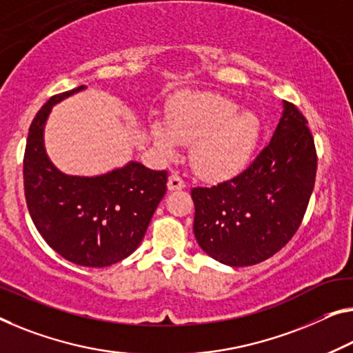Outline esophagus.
Returning <instances> with one entry per match:
<instances>
[{"label": "esophagus", "instance_id": "1", "mask_svg": "<svg viewBox=\"0 0 353 353\" xmlns=\"http://www.w3.org/2000/svg\"><path fill=\"white\" fill-rule=\"evenodd\" d=\"M170 191H180V189L186 188V183H184L183 178L178 175V173H173V175L169 176V183H167Z\"/></svg>", "mask_w": 353, "mask_h": 353}]
</instances>
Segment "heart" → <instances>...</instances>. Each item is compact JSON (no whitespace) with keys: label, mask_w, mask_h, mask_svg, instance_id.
I'll return each instance as SVG.
<instances>
[{"label":"heart","mask_w":353,"mask_h":353,"mask_svg":"<svg viewBox=\"0 0 353 353\" xmlns=\"http://www.w3.org/2000/svg\"><path fill=\"white\" fill-rule=\"evenodd\" d=\"M235 102L222 96L199 94L180 102L169 115L167 134L153 126V140L165 154L173 142L191 145V164L205 178L222 180L240 172L256 148L260 123L251 112L238 113Z\"/></svg>","instance_id":"heart-1"}]
</instances>
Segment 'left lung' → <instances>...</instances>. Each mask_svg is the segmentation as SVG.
Wrapping results in <instances>:
<instances>
[{
	"label": "left lung",
	"instance_id": "1",
	"mask_svg": "<svg viewBox=\"0 0 353 353\" xmlns=\"http://www.w3.org/2000/svg\"><path fill=\"white\" fill-rule=\"evenodd\" d=\"M271 142L246 170L211 188H192L199 246L230 267L256 265L292 240L311 199L317 153L307 120L292 102Z\"/></svg>",
	"mask_w": 353,
	"mask_h": 353
}]
</instances>
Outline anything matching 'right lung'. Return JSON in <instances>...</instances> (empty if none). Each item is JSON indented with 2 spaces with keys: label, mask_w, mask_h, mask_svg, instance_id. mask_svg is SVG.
<instances>
[{
  "label": "right lung",
  "mask_w": 353,
  "mask_h": 353,
  "mask_svg": "<svg viewBox=\"0 0 353 353\" xmlns=\"http://www.w3.org/2000/svg\"><path fill=\"white\" fill-rule=\"evenodd\" d=\"M85 86L55 94L36 113L26 140L23 186L37 232L53 251L82 267L113 265L139 248L167 191V172L131 161L101 176L59 172L44 148V126L57 102Z\"/></svg>",
  "instance_id": "1"
}]
</instances>
